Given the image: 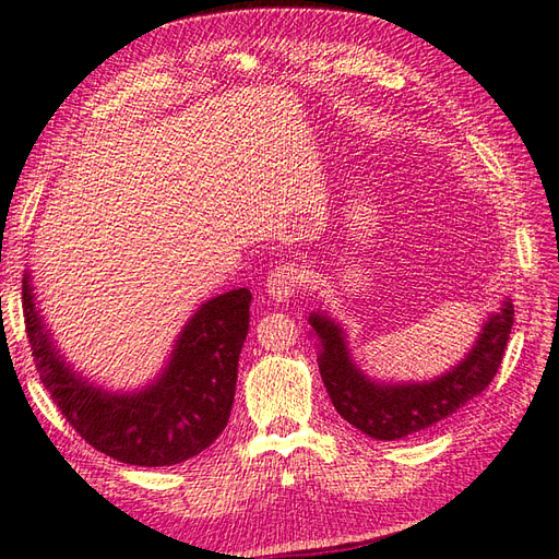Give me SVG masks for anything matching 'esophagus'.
<instances>
[{"label": "esophagus", "mask_w": 559, "mask_h": 559, "mask_svg": "<svg viewBox=\"0 0 559 559\" xmlns=\"http://www.w3.org/2000/svg\"><path fill=\"white\" fill-rule=\"evenodd\" d=\"M305 271L298 264H290V261H281V264L271 271V276L266 278V293L271 295V300L276 302H286L290 295L298 293L305 283Z\"/></svg>", "instance_id": "obj_1"}]
</instances>
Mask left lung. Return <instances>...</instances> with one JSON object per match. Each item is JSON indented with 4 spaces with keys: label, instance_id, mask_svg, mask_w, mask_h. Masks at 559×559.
I'll use <instances>...</instances> for the list:
<instances>
[{
    "label": "left lung",
    "instance_id": "left-lung-1",
    "mask_svg": "<svg viewBox=\"0 0 559 559\" xmlns=\"http://www.w3.org/2000/svg\"><path fill=\"white\" fill-rule=\"evenodd\" d=\"M310 324L322 341L319 372L341 418L367 437L403 439L442 423L488 389L512 334L514 307L507 300L502 312L488 319L466 360L449 374L427 384L403 386L370 382L348 358L343 331L329 317L312 314Z\"/></svg>",
    "mask_w": 559,
    "mask_h": 559
}]
</instances>
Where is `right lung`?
Here are the masks:
<instances>
[{"mask_svg": "<svg viewBox=\"0 0 559 559\" xmlns=\"http://www.w3.org/2000/svg\"><path fill=\"white\" fill-rule=\"evenodd\" d=\"M35 370L81 439L129 466H173L216 442L228 425L237 360L249 331L247 288L199 307L177 338L163 377L132 396L105 394L69 370L35 310L31 278L21 286Z\"/></svg>", "mask_w": 559, "mask_h": 559, "instance_id": "obj_1", "label": "right lung"}]
</instances>
